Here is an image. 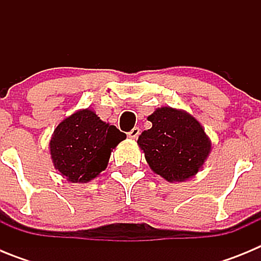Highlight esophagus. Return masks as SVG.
<instances>
[{
    "label": "esophagus",
    "instance_id": "esophagus-1",
    "mask_svg": "<svg viewBox=\"0 0 261 261\" xmlns=\"http://www.w3.org/2000/svg\"><path fill=\"white\" fill-rule=\"evenodd\" d=\"M138 136H140V128H138V126H135V128L128 133V137L130 138V140H136Z\"/></svg>",
    "mask_w": 261,
    "mask_h": 261
}]
</instances>
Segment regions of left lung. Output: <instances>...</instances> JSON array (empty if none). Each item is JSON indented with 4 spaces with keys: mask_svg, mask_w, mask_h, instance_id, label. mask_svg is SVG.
I'll return each instance as SVG.
<instances>
[{
    "mask_svg": "<svg viewBox=\"0 0 261 261\" xmlns=\"http://www.w3.org/2000/svg\"><path fill=\"white\" fill-rule=\"evenodd\" d=\"M147 120L151 128L138 137L147 165L170 183L186 181L204 166L212 142L191 114L172 107L156 108Z\"/></svg>",
    "mask_w": 261,
    "mask_h": 261,
    "instance_id": "left-lung-1",
    "label": "left lung"
}]
</instances>
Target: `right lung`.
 <instances>
[{
    "label": "right lung",
    "instance_id": "right-lung-1",
    "mask_svg": "<svg viewBox=\"0 0 261 261\" xmlns=\"http://www.w3.org/2000/svg\"><path fill=\"white\" fill-rule=\"evenodd\" d=\"M125 138V133L85 108L56 126L49 141L50 158L66 180L87 183L105 171L111 151Z\"/></svg>",
    "mask_w": 261,
    "mask_h": 261
}]
</instances>
